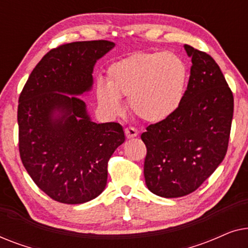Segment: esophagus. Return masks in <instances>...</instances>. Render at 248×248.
Wrapping results in <instances>:
<instances>
[{"label":"esophagus","instance_id":"1","mask_svg":"<svg viewBox=\"0 0 248 248\" xmlns=\"http://www.w3.org/2000/svg\"><path fill=\"white\" fill-rule=\"evenodd\" d=\"M138 134H139V131L135 127L128 126V127L125 128V135H126L127 139H132V138L138 137Z\"/></svg>","mask_w":248,"mask_h":248}]
</instances>
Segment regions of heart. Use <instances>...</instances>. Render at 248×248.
Listing matches in <instances>:
<instances>
[{
  "instance_id": "1",
  "label": "heart",
  "mask_w": 248,
  "mask_h": 248,
  "mask_svg": "<svg viewBox=\"0 0 248 248\" xmlns=\"http://www.w3.org/2000/svg\"><path fill=\"white\" fill-rule=\"evenodd\" d=\"M187 69L172 53H134L111 64L107 82L96 83L98 103L111 114L122 110L121 97H128L133 113L147 122H160L181 106Z\"/></svg>"
}]
</instances>
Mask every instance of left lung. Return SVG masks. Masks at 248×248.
Returning a JSON list of instances; mask_svg holds the SVG:
<instances>
[{
  "label": "left lung",
  "instance_id": "left-lung-1",
  "mask_svg": "<svg viewBox=\"0 0 248 248\" xmlns=\"http://www.w3.org/2000/svg\"><path fill=\"white\" fill-rule=\"evenodd\" d=\"M184 47L193 65L181 106L141 134L145 184L162 198L198 189L222 162L232 130L233 96L219 65L205 52Z\"/></svg>",
  "mask_w": 248,
  "mask_h": 248
}]
</instances>
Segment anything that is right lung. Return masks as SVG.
Listing matches in <instances>:
<instances>
[{"mask_svg":"<svg viewBox=\"0 0 248 248\" xmlns=\"http://www.w3.org/2000/svg\"><path fill=\"white\" fill-rule=\"evenodd\" d=\"M114 46L90 40L50 49L20 93V158L35 184L57 202L97 198L107 184L108 161L125 141L118 123L91 122L79 97L93 87L94 63Z\"/></svg>","mask_w":248,"mask_h":248,"instance_id":"1","label":"right lung"}]
</instances>
